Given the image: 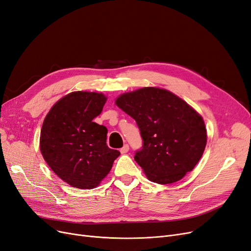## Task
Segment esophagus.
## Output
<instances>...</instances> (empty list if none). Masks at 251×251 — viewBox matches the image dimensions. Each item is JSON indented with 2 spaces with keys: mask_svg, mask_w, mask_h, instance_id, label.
<instances>
[{
  "mask_svg": "<svg viewBox=\"0 0 251 251\" xmlns=\"http://www.w3.org/2000/svg\"><path fill=\"white\" fill-rule=\"evenodd\" d=\"M128 149H129L128 145H127V144H125L123 148H120V153H122V154H126V153L128 151Z\"/></svg>",
  "mask_w": 251,
  "mask_h": 251,
  "instance_id": "obj_1",
  "label": "esophagus"
}]
</instances>
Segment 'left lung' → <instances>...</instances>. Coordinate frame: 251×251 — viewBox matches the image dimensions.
Returning a JSON list of instances; mask_svg holds the SVG:
<instances>
[{
    "instance_id": "1",
    "label": "left lung",
    "mask_w": 251,
    "mask_h": 251,
    "mask_svg": "<svg viewBox=\"0 0 251 251\" xmlns=\"http://www.w3.org/2000/svg\"><path fill=\"white\" fill-rule=\"evenodd\" d=\"M115 104L138 125L143 146L135 160L150 181L174 183L196 167L207 143L204 120L171 92L143 87L120 95Z\"/></svg>"
}]
</instances>
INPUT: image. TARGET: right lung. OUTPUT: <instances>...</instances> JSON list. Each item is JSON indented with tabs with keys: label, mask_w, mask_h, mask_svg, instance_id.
<instances>
[{
	"label": "right lung",
	"mask_w": 251,
	"mask_h": 251,
	"mask_svg": "<svg viewBox=\"0 0 251 251\" xmlns=\"http://www.w3.org/2000/svg\"><path fill=\"white\" fill-rule=\"evenodd\" d=\"M106 101L103 94L74 92L57 101L44 119L40 150L52 171L73 187L98 186L120 154L107 146V127L93 122Z\"/></svg>",
	"instance_id": "right-lung-1"
}]
</instances>
